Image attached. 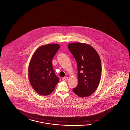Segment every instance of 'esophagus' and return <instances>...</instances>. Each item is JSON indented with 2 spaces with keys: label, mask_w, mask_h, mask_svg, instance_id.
<instances>
[{
  "label": "esophagus",
  "mask_w": 130,
  "mask_h": 130,
  "mask_svg": "<svg viewBox=\"0 0 130 130\" xmlns=\"http://www.w3.org/2000/svg\"><path fill=\"white\" fill-rule=\"evenodd\" d=\"M62 80H63V81H68V77H64V78H62Z\"/></svg>",
  "instance_id": "esophagus-1"
}]
</instances>
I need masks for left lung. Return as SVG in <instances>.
Here are the masks:
<instances>
[{"label": "left lung", "instance_id": "8db88e82", "mask_svg": "<svg viewBox=\"0 0 130 130\" xmlns=\"http://www.w3.org/2000/svg\"><path fill=\"white\" fill-rule=\"evenodd\" d=\"M68 48L77 63L78 84L73 90L81 97L91 95L97 88L101 79L100 57L94 48L86 43H70Z\"/></svg>", "mask_w": 130, "mask_h": 130}]
</instances>
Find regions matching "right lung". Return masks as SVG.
<instances>
[{
	"instance_id": "add662e5",
	"label": "right lung",
	"mask_w": 130,
	"mask_h": 130,
	"mask_svg": "<svg viewBox=\"0 0 130 130\" xmlns=\"http://www.w3.org/2000/svg\"><path fill=\"white\" fill-rule=\"evenodd\" d=\"M59 48L58 44L41 46L35 51L30 62L28 68L30 83L35 90L41 95H48L52 93L59 81L52 62Z\"/></svg>"
}]
</instances>
